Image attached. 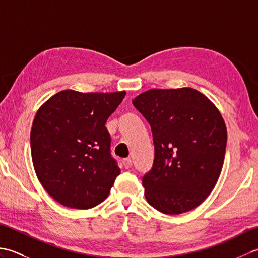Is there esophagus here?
<instances>
[{"instance_id":"34e87169","label":"esophagus","mask_w":258,"mask_h":258,"mask_svg":"<svg viewBox=\"0 0 258 258\" xmlns=\"http://www.w3.org/2000/svg\"><path fill=\"white\" fill-rule=\"evenodd\" d=\"M123 166L126 168V169H128V168H131L132 167V165H133V161L131 160V158H125V160H123Z\"/></svg>"}]
</instances>
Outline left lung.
Here are the masks:
<instances>
[{
  "label": "left lung",
  "instance_id": "1",
  "mask_svg": "<svg viewBox=\"0 0 258 258\" xmlns=\"http://www.w3.org/2000/svg\"><path fill=\"white\" fill-rule=\"evenodd\" d=\"M132 102L154 142L153 167L142 180L146 201L169 215L194 210L222 172L227 131L220 111L190 87L149 90Z\"/></svg>",
  "mask_w": 258,
  "mask_h": 258
}]
</instances>
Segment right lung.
I'll return each mask as SVG.
<instances>
[{
	"instance_id": "1",
	"label": "right lung",
	"mask_w": 258,
	"mask_h": 258,
	"mask_svg": "<svg viewBox=\"0 0 258 258\" xmlns=\"http://www.w3.org/2000/svg\"><path fill=\"white\" fill-rule=\"evenodd\" d=\"M126 94L56 93L38 108L31 130L36 176L54 200L89 210L108 196L120 169L105 123Z\"/></svg>"
}]
</instances>
